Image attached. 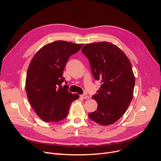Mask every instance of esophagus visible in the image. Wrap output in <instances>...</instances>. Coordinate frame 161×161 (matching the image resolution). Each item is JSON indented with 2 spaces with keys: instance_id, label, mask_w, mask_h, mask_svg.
Instances as JSON below:
<instances>
[{
  "instance_id": "obj_1",
  "label": "esophagus",
  "mask_w": 161,
  "mask_h": 161,
  "mask_svg": "<svg viewBox=\"0 0 161 161\" xmlns=\"http://www.w3.org/2000/svg\"><path fill=\"white\" fill-rule=\"evenodd\" d=\"M80 97H82V98L83 99H89V97L88 95H86L85 94H83V95H81Z\"/></svg>"
}]
</instances>
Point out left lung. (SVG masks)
I'll return each mask as SVG.
<instances>
[{
	"label": "left lung",
	"instance_id": "left-lung-1",
	"mask_svg": "<svg viewBox=\"0 0 161 161\" xmlns=\"http://www.w3.org/2000/svg\"><path fill=\"white\" fill-rule=\"evenodd\" d=\"M82 53L88 58L94 79L101 87L92 96L98 106L89 118L103 125L118 121L133 98L135 78L131 62L123 51L109 42L85 45Z\"/></svg>",
	"mask_w": 161,
	"mask_h": 161
}]
</instances>
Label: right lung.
Listing matches in <instances>:
<instances>
[{
  "label": "right lung",
  "mask_w": 161,
  "mask_h": 161,
  "mask_svg": "<svg viewBox=\"0 0 161 161\" xmlns=\"http://www.w3.org/2000/svg\"><path fill=\"white\" fill-rule=\"evenodd\" d=\"M82 46L53 42L41 48L31 61L25 82L27 98L37 115L46 122L64 119L72 102L79 97L62 83L67 84L62 74L68 60Z\"/></svg>",
  "instance_id": "1"
}]
</instances>
